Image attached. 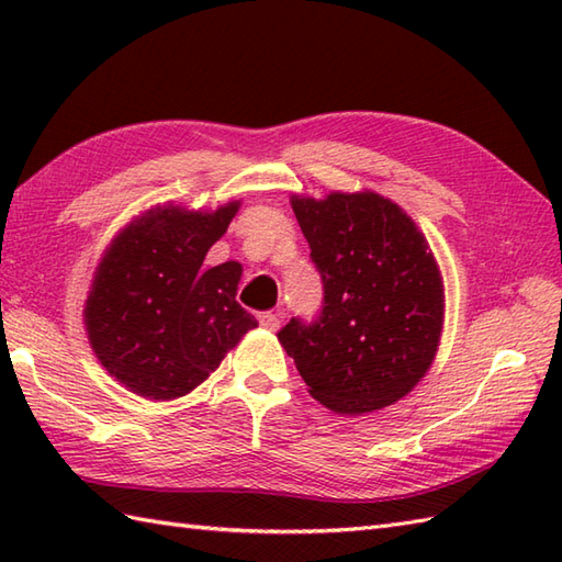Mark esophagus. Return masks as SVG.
I'll return each mask as SVG.
<instances>
[{
  "label": "esophagus",
  "mask_w": 562,
  "mask_h": 562,
  "mask_svg": "<svg viewBox=\"0 0 562 562\" xmlns=\"http://www.w3.org/2000/svg\"><path fill=\"white\" fill-rule=\"evenodd\" d=\"M258 324L266 328V330H280V324H282V316L280 314H272V312H266L258 316Z\"/></svg>",
  "instance_id": "1"
}]
</instances>
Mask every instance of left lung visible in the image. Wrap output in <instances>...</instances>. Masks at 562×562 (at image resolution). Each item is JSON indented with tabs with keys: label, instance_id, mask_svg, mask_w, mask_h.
<instances>
[{
	"label": "left lung",
	"instance_id": "obj_1",
	"mask_svg": "<svg viewBox=\"0 0 562 562\" xmlns=\"http://www.w3.org/2000/svg\"><path fill=\"white\" fill-rule=\"evenodd\" d=\"M324 308L292 318L278 340L308 393L338 415L386 408L423 381L445 326V282L425 234L396 202L374 193L292 195Z\"/></svg>",
	"mask_w": 562,
	"mask_h": 562
}]
</instances>
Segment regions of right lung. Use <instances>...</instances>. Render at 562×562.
I'll return each mask as SVG.
<instances>
[{
  "label": "right lung",
  "instance_id": "add662e5",
  "mask_svg": "<svg viewBox=\"0 0 562 562\" xmlns=\"http://www.w3.org/2000/svg\"><path fill=\"white\" fill-rule=\"evenodd\" d=\"M241 200L157 205L113 236L93 272L83 328L115 381L149 401L200 386L258 321L236 302L241 262L205 268Z\"/></svg>",
  "mask_w": 562,
  "mask_h": 562
}]
</instances>
